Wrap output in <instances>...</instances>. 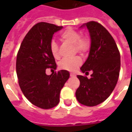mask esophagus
Returning a JSON list of instances; mask_svg holds the SVG:
<instances>
[{
	"label": "esophagus",
	"instance_id": "obj_1",
	"mask_svg": "<svg viewBox=\"0 0 132 132\" xmlns=\"http://www.w3.org/2000/svg\"><path fill=\"white\" fill-rule=\"evenodd\" d=\"M70 76H73H73H76L75 74H74V73H71L70 74Z\"/></svg>",
	"mask_w": 132,
	"mask_h": 132
}]
</instances>
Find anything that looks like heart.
I'll list each match as a JSON object with an SVG mask.
<instances>
[{"label":"heart","mask_w":132,"mask_h":132,"mask_svg":"<svg viewBox=\"0 0 132 132\" xmlns=\"http://www.w3.org/2000/svg\"><path fill=\"white\" fill-rule=\"evenodd\" d=\"M62 40L67 43L73 45L75 51L79 53L84 54L89 50V41L88 39L81 38L79 32L74 31L73 29L68 28L65 30L63 33L61 34ZM49 49L51 55L55 59L59 57L58 45L54 41H52ZM81 59L79 56H74L70 59H64L59 64V68L62 70H68V71H74L79 68L81 64Z\"/></svg>","instance_id":"heart-1"}]
</instances>
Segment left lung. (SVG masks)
<instances>
[{
    "label": "left lung",
    "mask_w": 132,
    "mask_h": 132,
    "mask_svg": "<svg viewBox=\"0 0 132 132\" xmlns=\"http://www.w3.org/2000/svg\"><path fill=\"white\" fill-rule=\"evenodd\" d=\"M88 29L90 48L88 57L80 68L91 78L77 76L80 81L76 96L79 103L94 106L104 102L114 90L119 77L120 55L114 39L109 31L97 22L84 23L80 28Z\"/></svg>",
    "instance_id": "left-lung-1"
}]
</instances>
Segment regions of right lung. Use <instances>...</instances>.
Here are the masks:
<instances>
[{
  "label": "right lung",
  "instance_id": "right-lung-1",
  "mask_svg": "<svg viewBox=\"0 0 132 132\" xmlns=\"http://www.w3.org/2000/svg\"><path fill=\"white\" fill-rule=\"evenodd\" d=\"M62 28L44 22L36 24L23 39L17 56L20 87L31 104L42 109H51L59 104L61 89L70 77L65 70L53 75L45 73L46 69L56 68L49 46L54 33Z\"/></svg>",
  "mask_w": 132,
  "mask_h": 132
}]
</instances>
